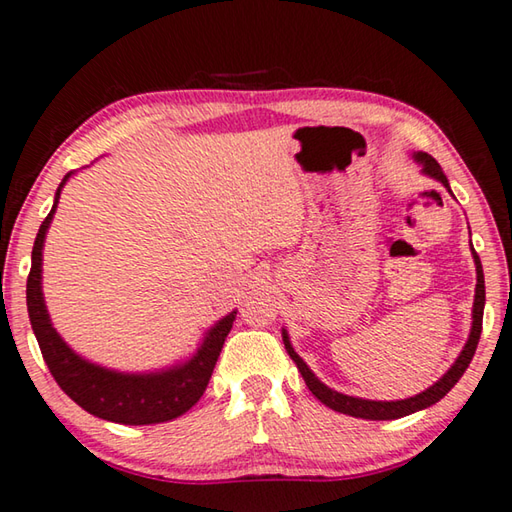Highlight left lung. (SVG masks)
I'll use <instances>...</instances> for the list:
<instances>
[{"label":"left lung","instance_id":"8db88e82","mask_svg":"<svg viewBox=\"0 0 512 512\" xmlns=\"http://www.w3.org/2000/svg\"><path fill=\"white\" fill-rule=\"evenodd\" d=\"M414 156H416V161L423 165V172L425 174H430V176H434V179H439L445 185V188L450 190V183H448V179H445L441 165L436 163L430 154L418 152ZM472 257H475V266H477V291H475V309H472V331H470V338L466 342V347H463V351H461V356L448 369V374L436 380V383L430 389H425L423 394H416L412 398H405V401L387 403V401H365V398L345 396V394H340V392H333L331 387H327L324 383H320L318 378H315L313 371L306 367V362L293 351L291 342H288V336H286V331H284V347L288 351V356L293 358L297 369H300V374L304 378L306 387L311 389V394L318 398L320 403L331 407V410L342 412V414H349V416H356V418H369V421H392V418H401V416H407V414H414L418 410H425V407L439 403L441 398L448 394L454 385L459 383V378L463 376V371L468 369L470 360H472V356H475L477 345H479L481 322H483V304H486V284H483V268H481V259L475 253V248H472Z\"/></svg>","mask_w":512,"mask_h":512}]
</instances>
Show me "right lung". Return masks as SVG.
<instances>
[{
  "mask_svg": "<svg viewBox=\"0 0 512 512\" xmlns=\"http://www.w3.org/2000/svg\"><path fill=\"white\" fill-rule=\"evenodd\" d=\"M69 176L71 172L62 179L58 192H55L53 208L42 221L40 230H37L31 255V273L29 280H26V306H29L31 327L37 345H40L42 358L62 392L89 414L123 425H152L172 421V418L188 412L206 392L212 369L217 365L221 347H224V340L232 329L237 311L226 315L224 320H219L208 331L197 356L170 371L143 376L118 374V371L102 369L76 356L51 327L40 284L46 228L51 224L53 212L58 208L60 190L64 188Z\"/></svg>",
  "mask_w": 512,
  "mask_h": 512,
  "instance_id": "1",
  "label": "right lung"
}]
</instances>
